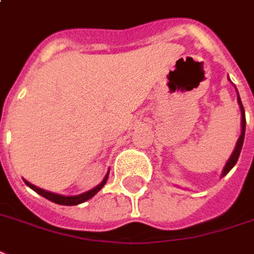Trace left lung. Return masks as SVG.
<instances>
[{"instance_id": "8db88e82", "label": "left lung", "mask_w": 254, "mask_h": 254, "mask_svg": "<svg viewBox=\"0 0 254 254\" xmlns=\"http://www.w3.org/2000/svg\"><path fill=\"white\" fill-rule=\"evenodd\" d=\"M237 100H238V104H240V110H241V135H240V138H238L234 151L232 152V155H230V158H229L228 162H226V165H225L224 171H222V177H225V175L228 174L229 171L233 169L234 165L237 163L238 156H240V152H241V148H243L244 138H245V125H247V120H245V110H244V106H243V103H241L240 96L237 98Z\"/></svg>"}]
</instances>
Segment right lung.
<instances>
[{"label":"right lung","mask_w":254,"mask_h":254,"mask_svg":"<svg viewBox=\"0 0 254 254\" xmlns=\"http://www.w3.org/2000/svg\"><path fill=\"white\" fill-rule=\"evenodd\" d=\"M108 174H110V171L107 173V175L104 177V179H103L102 182L96 186V188L91 189L89 191H85L83 192V194H79V195H72V197H65V195H60V194H55V192H51V191H45V190H43V189L37 188V186H34V185H32L30 182H28L26 179H24V182H25L26 186H29L32 190H34V191L37 192V194H40V195H43L44 198H47V199H49V201L55 202V203H59V205H65V206H73V205H79V203H83V202L88 201V199H91V198L96 194L98 191H100L102 190V188L106 185L107 179H108Z\"/></svg>","instance_id":"1"}]
</instances>
